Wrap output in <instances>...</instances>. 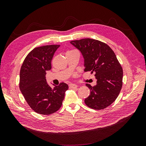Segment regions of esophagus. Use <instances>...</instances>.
I'll use <instances>...</instances> for the list:
<instances>
[{"label": "esophagus", "mask_w": 146, "mask_h": 146, "mask_svg": "<svg viewBox=\"0 0 146 146\" xmlns=\"http://www.w3.org/2000/svg\"><path fill=\"white\" fill-rule=\"evenodd\" d=\"M69 87L70 89H72V88H76L77 87V85H76V84H69Z\"/></svg>", "instance_id": "esophagus-1"}]
</instances>
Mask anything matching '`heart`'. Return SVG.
Wrapping results in <instances>:
<instances>
[{
  "mask_svg": "<svg viewBox=\"0 0 146 146\" xmlns=\"http://www.w3.org/2000/svg\"><path fill=\"white\" fill-rule=\"evenodd\" d=\"M73 51H75V50H69V51L67 52V53H68V52H73Z\"/></svg>",
  "mask_w": 146,
  "mask_h": 146,
  "instance_id": "b5f03b06",
  "label": "heart"
}]
</instances>
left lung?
I'll return each instance as SVG.
<instances>
[{
  "mask_svg": "<svg viewBox=\"0 0 146 146\" xmlns=\"http://www.w3.org/2000/svg\"><path fill=\"white\" fill-rule=\"evenodd\" d=\"M80 51L84 58L85 71L95 72L97 84L91 86L90 95L85 99L88 107L102 110L116 99L122 86L123 70L113 50L107 44L85 38L70 42Z\"/></svg>",
  "mask_w": 146,
  "mask_h": 146,
  "instance_id": "8db88e82",
  "label": "left lung"
}]
</instances>
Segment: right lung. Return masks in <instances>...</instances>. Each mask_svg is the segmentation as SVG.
Returning <instances> with one entry per match:
<instances>
[{
	"label": "right lung",
	"instance_id": "right-lung-1",
	"mask_svg": "<svg viewBox=\"0 0 146 146\" xmlns=\"http://www.w3.org/2000/svg\"><path fill=\"white\" fill-rule=\"evenodd\" d=\"M60 45L35 48L25 57L21 66L19 88L29 105L36 113L48 115L60 108L68 85L61 83L51 88L46 81L47 70L51 69V61Z\"/></svg>",
	"mask_w": 146,
	"mask_h": 146
}]
</instances>
